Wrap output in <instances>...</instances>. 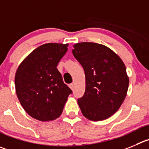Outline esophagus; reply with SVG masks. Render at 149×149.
<instances>
[{
	"label": "esophagus",
	"instance_id": "34e87169",
	"mask_svg": "<svg viewBox=\"0 0 149 149\" xmlns=\"http://www.w3.org/2000/svg\"><path fill=\"white\" fill-rule=\"evenodd\" d=\"M69 87H70V88L72 90H73V89H74V83H72V84H70V85H69Z\"/></svg>",
	"mask_w": 149,
	"mask_h": 149
}]
</instances>
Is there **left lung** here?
Instances as JSON below:
<instances>
[{"mask_svg":"<svg viewBox=\"0 0 149 149\" xmlns=\"http://www.w3.org/2000/svg\"><path fill=\"white\" fill-rule=\"evenodd\" d=\"M72 52L85 74V92L78 100L81 113L93 121L108 118L127 94L129 79L124 63L116 53L98 43H76Z\"/></svg>","mask_w":149,"mask_h":149,"instance_id":"obj_1","label":"left lung"}]
</instances>
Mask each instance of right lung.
I'll list each match as a JSON object with an SVG mask.
<instances>
[{
	"mask_svg": "<svg viewBox=\"0 0 149 149\" xmlns=\"http://www.w3.org/2000/svg\"><path fill=\"white\" fill-rule=\"evenodd\" d=\"M68 43H46L23 60L15 76L18 99L26 112L40 121L59 118L72 93L63 82L58 63L68 51Z\"/></svg>",
	"mask_w": 149,
	"mask_h": 149,
	"instance_id": "right-lung-1",
	"label": "right lung"
}]
</instances>
